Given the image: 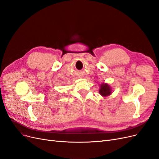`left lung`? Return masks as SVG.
Returning <instances> with one entry per match:
<instances>
[{"label":"left lung","instance_id":"obj_1","mask_svg":"<svg viewBox=\"0 0 159 159\" xmlns=\"http://www.w3.org/2000/svg\"><path fill=\"white\" fill-rule=\"evenodd\" d=\"M100 94L104 97H107L111 94V89L110 86L107 84H102L101 85V89L99 90Z\"/></svg>","mask_w":159,"mask_h":159}]
</instances>
